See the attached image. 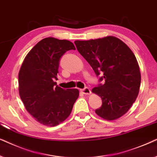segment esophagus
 Here are the masks:
<instances>
[{"label": "esophagus", "instance_id": "obj_1", "mask_svg": "<svg viewBox=\"0 0 157 157\" xmlns=\"http://www.w3.org/2000/svg\"><path fill=\"white\" fill-rule=\"evenodd\" d=\"M80 91L81 93L85 94V95H90L91 93V90L88 87H85L84 89H81Z\"/></svg>", "mask_w": 157, "mask_h": 157}]
</instances>
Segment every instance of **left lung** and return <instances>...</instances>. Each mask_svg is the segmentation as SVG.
<instances>
[{"label":"left lung","instance_id":"8db88e82","mask_svg":"<svg viewBox=\"0 0 157 157\" xmlns=\"http://www.w3.org/2000/svg\"><path fill=\"white\" fill-rule=\"evenodd\" d=\"M77 49L104 84L92 92L100 96L101 107L96 114L108 121L116 120L128 112L139 93L141 72L134 54L121 39L109 36L75 41Z\"/></svg>","mask_w":157,"mask_h":157}]
</instances>
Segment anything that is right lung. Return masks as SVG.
I'll return each mask as SVG.
<instances>
[{
  "mask_svg": "<svg viewBox=\"0 0 157 157\" xmlns=\"http://www.w3.org/2000/svg\"><path fill=\"white\" fill-rule=\"evenodd\" d=\"M75 49L71 41L48 37L27 54L18 73V90L27 111L35 120L55 126L68 118L79 97L77 89L57 85L60 58Z\"/></svg>",
  "mask_w": 157,
  "mask_h": 157,
  "instance_id": "right-lung-1",
  "label": "right lung"
}]
</instances>
